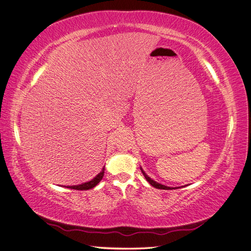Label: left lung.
<instances>
[{"label": "left lung", "mask_w": 251, "mask_h": 251, "mask_svg": "<svg viewBox=\"0 0 251 251\" xmlns=\"http://www.w3.org/2000/svg\"><path fill=\"white\" fill-rule=\"evenodd\" d=\"M140 170H141V172H142V174H143V176L146 177V179H147V181L149 182V183L151 185V186H154V187H156V188H159V189H175V188H178V187H170V186H166V185H163V184H160V183H158V182H156V181H154L153 179H151L148 175L144 173V171L140 168Z\"/></svg>", "instance_id": "8db88e82"}]
</instances>
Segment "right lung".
<instances>
[{"instance_id": "1", "label": "right lung", "mask_w": 251, "mask_h": 251, "mask_svg": "<svg viewBox=\"0 0 251 251\" xmlns=\"http://www.w3.org/2000/svg\"><path fill=\"white\" fill-rule=\"evenodd\" d=\"M104 175V166L102 168L101 172L97 175L96 177H94L91 181H88V182H85V183H81V184H78V185H70V186H66L68 188H71V189H77V191H87V189H91L95 187L101 181L102 177Z\"/></svg>"}]
</instances>
